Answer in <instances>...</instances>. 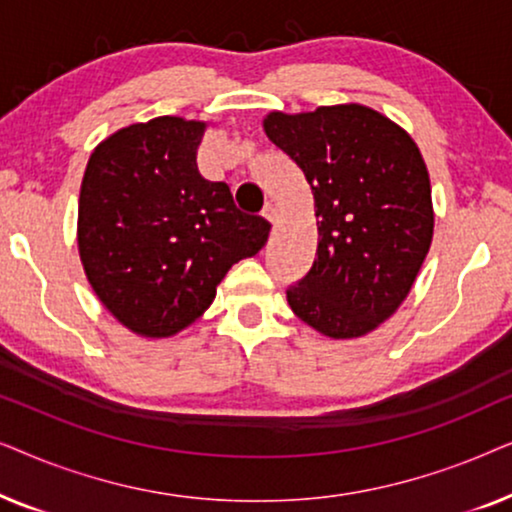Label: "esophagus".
Masks as SVG:
<instances>
[{
    "mask_svg": "<svg viewBox=\"0 0 512 512\" xmlns=\"http://www.w3.org/2000/svg\"><path fill=\"white\" fill-rule=\"evenodd\" d=\"M261 216H263V219H265V221H270V223H272V226H275V221H277V209H275V207H272V205H270V202H268V205H265V207H263V212H261Z\"/></svg>",
    "mask_w": 512,
    "mask_h": 512,
    "instance_id": "esophagus-1",
    "label": "esophagus"
}]
</instances>
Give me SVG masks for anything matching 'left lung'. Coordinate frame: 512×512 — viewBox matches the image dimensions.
<instances>
[{
	"label": "left lung",
	"instance_id": "left-lung-1",
	"mask_svg": "<svg viewBox=\"0 0 512 512\" xmlns=\"http://www.w3.org/2000/svg\"><path fill=\"white\" fill-rule=\"evenodd\" d=\"M263 130L303 170L317 216V258L286 291L293 314L333 340L368 335L408 298L433 240L415 139L356 102L270 111Z\"/></svg>",
	"mask_w": 512,
	"mask_h": 512
}]
</instances>
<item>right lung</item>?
I'll return each mask as SVG.
<instances>
[{
	"instance_id": "right-lung-1",
	"label": "right lung",
	"mask_w": 512,
	"mask_h": 512,
	"mask_svg": "<svg viewBox=\"0 0 512 512\" xmlns=\"http://www.w3.org/2000/svg\"><path fill=\"white\" fill-rule=\"evenodd\" d=\"M205 121L158 116L95 146L79 195L76 240L102 305L142 338H170L202 317L216 286L268 242L228 184L198 172Z\"/></svg>"
}]
</instances>
